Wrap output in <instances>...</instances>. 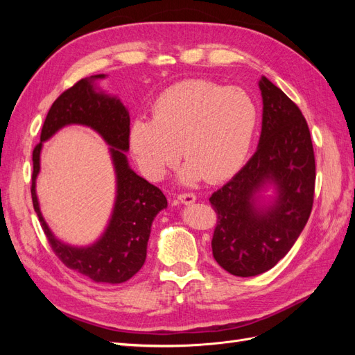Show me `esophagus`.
Here are the masks:
<instances>
[{
    "label": "esophagus",
    "instance_id": "esophagus-1",
    "mask_svg": "<svg viewBox=\"0 0 355 355\" xmlns=\"http://www.w3.org/2000/svg\"><path fill=\"white\" fill-rule=\"evenodd\" d=\"M178 200L184 204H192V202H196L197 197H196V194H192V192H182V194L178 196Z\"/></svg>",
    "mask_w": 355,
    "mask_h": 355
}]
</instances>
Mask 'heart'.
<instances>
[{"label":"heart","mask_w":355,"mask_h":355,"mask_svg":"<svg viewBox=\"0 0 355 355\" xmlns=\"http://www.w3.org/2000/svg\"><path fill=\"white\" fill-rule=\"evenodd\" d=\"M257 125V106L239 87L209 80H187L161 93L153 118L130 127L132 153L149 179H161L182 155L184 184L218 182L240 168Z\"/></svg>","instance_id":"1"}]
</instances>
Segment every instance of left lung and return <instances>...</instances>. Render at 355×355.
<instances>
[{
	"instance_id": "left-lung-1",
	"label": "left lung",
	"mask_w": 355,
	"mask_h": 355,
	"mask_svg": "<svg viewBox=\"0 0 355 355\" xmlns=\"http://www.w3.org/2000/svg\"><path fill=\"white\" fill-rule=\"evenodd\" d=\"M262 133L257 151L228 184L209 198L216 211L213 257L232 275L253 277L283 259L305 228L314 202L315 157L309 128L297 105L262 77ZM277 188L271 207L255 194Z\"/></svg>"
}]
</instances>
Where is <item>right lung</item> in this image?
<instances>
[{"label":"right lung","instance_id":"add662e5","mask_svg":"<svg viewBox=\"0 0 355 355\" xmlns=\"http://www.w3.org/2000/svg\"><path fill=\"white\" fill-rule=\"evenodd\" d=\"M94 75L80 80L53 102L41 128L40 144L34 148L31 196L41 228L51 250L71 270L96 283H124L141 270L146 259V245L157 213L167 207V198L159 188L137 176L128 167L124 151H128L130 116L116 98L96 92L92 81L103 78ZM68 123L89 125L112 146L117 175V198L109 228L90 248H72L59 242L42 218L35 194L42 142Z\"/></svg>","mask_w":355,"mask_h":355}]
</instances>
